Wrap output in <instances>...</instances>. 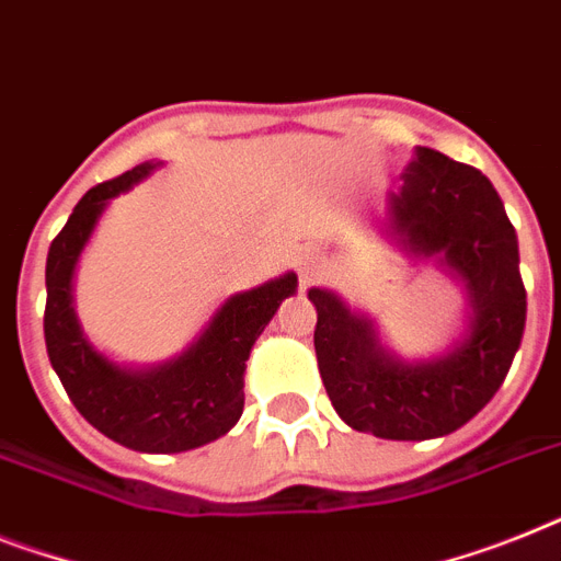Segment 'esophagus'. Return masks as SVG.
Returning <instances> with one entry per match:
<instances>
[{
	"label": "esophagus",
	"mask_w": 561,
	"mask_h": 561,
	"mask_svg": "<svg viewBox=\"0 0 561 561\" xmlns=\"http://www.w3.org/2000/svg\"><path fill=\"white\" fill-rule=\"evenodd\" d=\"M298 270H300V277H304V280H312L314 275H321V261H318V257H314V254H304V257H300L298 261Z\"/></svg>",
	"instance_id": "34e87169"
}]
</instances>
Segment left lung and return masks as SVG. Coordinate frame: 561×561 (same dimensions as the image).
<instances>
[{
	"label": "left lung",
	"instance_id": "1",
	"mask_svg": "<svg viewBox=\"0 0 561 561\" xmlns=\"http://www.w3.org/2000/svg\"><path fill=\"white\" fill-rule=\"evenodd\" d=\"M387 234L410 257L436 261L461 280L470 304L465 335L436 358L404 360L381 344L367 314L335 291L309 289L318 369L335 413L358 433L442 438L496 396L522 344L519 240L493 183L433 148H415L401 188L387 194Z\"/></svg>",
	"mask_w": 561,
	"mask_h": 561
}]
</instances>
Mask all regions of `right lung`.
I'll return each instance as SVG.
<instances>
[{"label":"right lung","instance_id":"obj_1","mask_svg":"<svg viewBox=\"0 0 561 561\" xmlns=\"http://www.w3.org/2000/svg\"><path fill=\"white\" fill-rule=\"evenodd\" d=\"M157 165H134L119 178L88 188L54 238L45 263V346L73 407L103 436L128 450L183 453L226 436L238 424L249 353L280 300L295 295L298 275L286 272L226 298L206 330L163 364L119 367L96 353L73 312V270L111 197L137 186Z\"/></svg>","mask_w":561,"mask_h":561}]
</instances>
